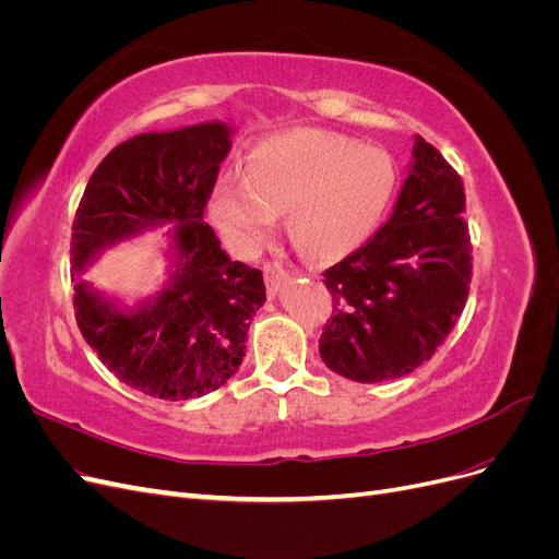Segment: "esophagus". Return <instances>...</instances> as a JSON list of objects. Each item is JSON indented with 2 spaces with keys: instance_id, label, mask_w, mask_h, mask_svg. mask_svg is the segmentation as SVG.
Listing matches in <instances>:
<instances>
[{
  "instance_id": "obj_1",
  "label": "esophagus",
  "mask_w": 559,
  "mask_h": 559,
  "mask_svg": "<svg viewBox=\"0 0 559 559\" xmlns=\"http://www.w3.org/2000/svg\"><path fill=\"white\" fill-rule=\"evenodd\" d=\"M263 273H265L267 294H270V296H275L277 289H280V284L289 280V270H284L280 263H265Z\"/></svg>"
}]
</instances>
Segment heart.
Masks as SVG:
<instances>
[{
    "instance_id": "b5f03b06",
    "label": "heart",
    "mask_w": 559,
    "mask_h": 559,
    "mask_svg": "<svg viewBox=\"0 0 559 559\" xmlns=\"http://www.w3.org/2000/svg\"><path fill=\"white\" fill-rule=\"evenodd\" d=\"M394 186L396 167L382 148L296 128L253 144L245 177H218L210 214L235 249L257 253L286 212L292 238L312 257L333 259L378 228Z\"/></svg>"
}]
</instances>
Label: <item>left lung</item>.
<instances>
[{
    "label": "left lung",
    "mask_w": 559,
    "mask_h": 559,
    "mask_svg": "<svg viewBox=\"0 0 559 559\" xmlns=\"http://www.w3.org/2000/svg\"><path fill=\"white\" fill-rule=\"evenodd\" d=\"M464 183L415 134L408 177L386 224L324 273L335 314L319 337L333 373L382 382L431 359L460 319L471 284Z\"/></svg>",
    "instance_id": "obj_1"
}]
</instances>
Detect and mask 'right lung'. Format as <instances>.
<instances>
[{
    "mask_svg": "<svg viewBox=\"0 0 559 559\" xmlns=\"http://www.w3.org/2000/svg\"><path fill=\"white\" fill-rule=\"evenodd\" d=\"M233 132L205 121L134 134L97 165L76 210V324L99 361L146 396L191 401L226 384L265 302L261 270L230 261L202 218ZM148 231L166 238V277L154 293L126 304L80 280L107 248Z\"/></svg>",
    "mask_w": 559,
    "mask_h": 559,
    "instance_id": "add662e5",
    "label": "right lung"
}]
</instances>
